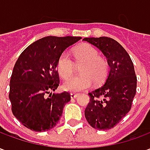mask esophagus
<instances>
[{
	"instance_id": "obj_1",
	"label": "esophagus",
	"mask_w": 150,
	"mask_h": 150,
	"mask_svg": "<svg viewBox=\"0 0 150 150\" xmlns=\"http://www.w3.org/2000/svg\"><path fill=\"white\" fill-rule=\"evenodd\" d=\"M79 95L76 94V93H74V92H71V97L72 98V99H74V98H76L77 96H78Z\"/></svg>"
}]
</instances>
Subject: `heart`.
Here are the masks:
<instances>
[{
  "instance_id": "b5f03b06",
  "label": "heart",
  "mask_w": 150,
  "mask_h": 150,
  "mask_svg": "<svg viewBox=\"0 0 150 150\" xmlns=\"http://www.w3.org/2000/svg\"><path fill=\"white\" fill-rule=\"evenodd\" d=\"M74 60L76 65L81 66L80 76L66 81L62 84L63 90L67 91H80L90 88L91 82L99 84L104 81L108 73V63L100 57L93 46L84 44L77 46L74 51ZM75 70V65L67 52L62 53L57 62V71L63 79L71 77Z\"/></svg>"
}]
</instances>
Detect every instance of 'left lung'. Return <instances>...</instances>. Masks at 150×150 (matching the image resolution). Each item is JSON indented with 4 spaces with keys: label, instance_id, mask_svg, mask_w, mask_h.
I'll use <instances>...</instances> for the list:
<instances>
[{
    "label": "left lung",
    "instance_id": "1",
    "mask_svg": "<svg viewBox=\"0 0 150 150\" xmlns=\"http://www.w3.org/2000/svg\"><path fill=\"white\" fill-rule=\"evenodd\" d=\"M106 57L110 67L103 86L88 93L90 102L85 117L96 129L113 128L129 112L137 91V76L132 59L123 46L111 38H85Z\"/></svg>",
    "mask_w": 150,
    "mask_h": 150
}]
</instances>
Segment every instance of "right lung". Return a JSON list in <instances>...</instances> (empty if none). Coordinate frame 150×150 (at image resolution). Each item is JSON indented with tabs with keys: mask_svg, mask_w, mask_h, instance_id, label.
I'll use <instances>...</instances> for the list:
<instances>
[{
	"mask_svg": "<svg viewBox=\"0 0 150 150\" xmlns=\"http://www.w3.org/2000/svg\"><path fill=\"white\" fill-rule=\"evenodd\" d=\"M81 38L48 36L32 43L20 54L12 73L8 98L13 114L25 127L44 132L59 122L71 95L51 93L59 85L57 62L67 47Z\"/></svg>",
	"mask_w": 150,
	"mask_h": 150,
	"instance_id": "1",
	"label": "right lung"
}]
</instances>
